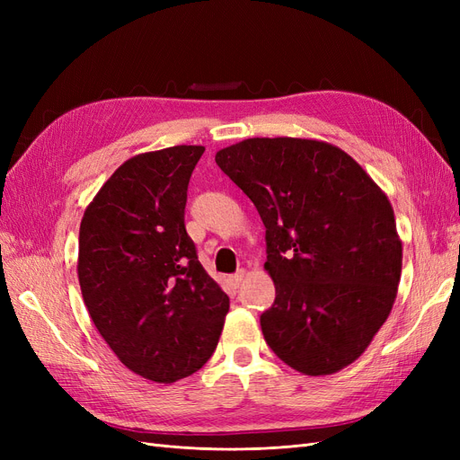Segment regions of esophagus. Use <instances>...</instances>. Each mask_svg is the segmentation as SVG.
<instances>
[{
  "label": "esophagus",
  "instance_id": "1",
  "mask_svg": "<svg viewBox=\"0 0 460 460\" xmlns=\"http://www.w3.org/2000/svg\"><path fill=\"white\" fill-rule=\"evenodd\" d=\"M243 270H240V272H235V274H232L230 278H228V282H230V286L232 288H240L242 286V282H243Z\"/></svg>",
  "mask_w": 460,
  "mask_h": 460
}]
</instances>
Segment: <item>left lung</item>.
Returning <instances> with one entry per match:
<instances>
[{
  "mask_svg": "<svg viewBox=\"0 0 460 460\" xmlns=\"http://www.w3.org/2000/svg\"><path fill=\"white\" fill-rule=\"evenodd\" d=\"M215 161L267 228L276 299L261 314L264 341L307 376L351 365L392 313L401 278L385 193L353 157L318 140L249 137Z\"/></svg>",
  "mask_w": 460,
  "mask_h": 460,
  "instance_id": "obj_1",
  "label": "left lung"
}]
</instances>
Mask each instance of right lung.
Masks as SVG:
<instances>
[{
	"mask_svg": "<svg viewBox=\"0 0 460 460\" xmlns=\"http://www.w3.org/2000/svg\"><path fill=\"white\" fill-rule=\"evenodd\" d=\"M203 151L174 146L122 163L80 222L76 269L93 324L124 367L159 384L211 358L230 307L184 225Z\"/></svg>",
	"mask_w": 460,
	"mask_h": 460,
	"instance_id": "obj_1",
	"label": "right lung"
}]
</instances>
